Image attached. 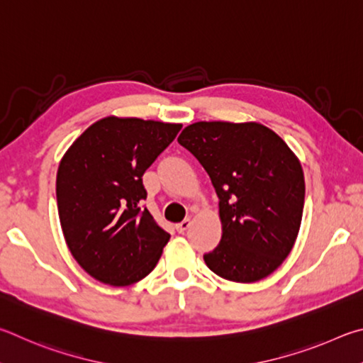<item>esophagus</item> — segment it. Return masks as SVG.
Returning <instances> with one entry per match:
<instances>
[{
  "label": "esophagus",
  "mask_w": 363,
  "mask_h": 363,
  "mask_svg": "<svg viewBox=\"0 0 363 363\" xmlns=\"http://www.w3.org/2000/svg\"><path fill=\"white\" fill-rule=\"evenodd\" d=\"M189 226H191V220L186 218V220H183L182 223H178L175 228H177L178 233H185Z\"/></svg>",
  "instance_id": "1"
}]
</instances>
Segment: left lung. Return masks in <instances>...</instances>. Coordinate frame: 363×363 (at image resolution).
<instances>
[{
  "label": "left lung",
  "mask_w": 363,
  "mask_h": 363,
  "mask_svg": "<svg viewBox=\"0 0 363 363\" xmlns=\"http://www.w3.org/2000/svg\"><path fill=\"white\" fill-rule=\"evenodd\" d=\"M178 143L198 159L218 196L221 240L204 255L233 282H257L295 245L304 207L301 164L287 143L258 123H194Z\"/></svg>",
  "instance_id": "8db88e82"
}]
</instances>
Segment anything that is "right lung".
Here are the masks:
<instances>
[{
    "instance_id": "add662e5",
    "label": "right lung",
    "mask_w": 363,
    "mask_h": 363,
    "mask_svg": "<svg viewBox=\"0 0 363 363\" xmlns=\"http://www.w3.org/2000/svg\"><path fill=\"white\" fill-rule=\"evenodd\" d=\"M182 124L108 116L81 133L57 170V207L73 258L97 281L124 287L155 269L170 234L142 207V177Z\"/></svg>"
}]
</instances>
